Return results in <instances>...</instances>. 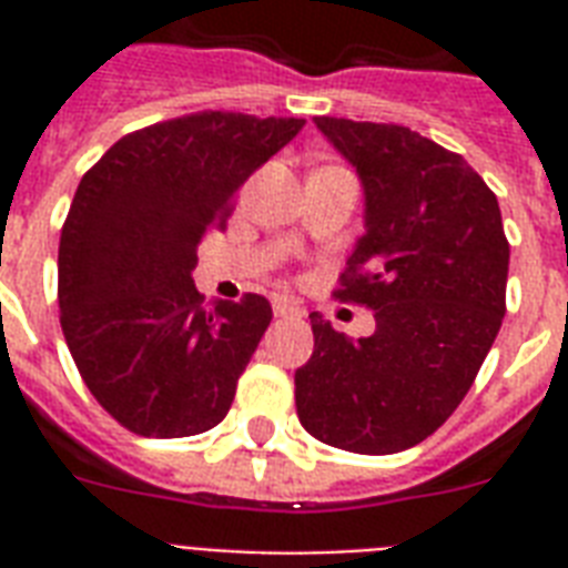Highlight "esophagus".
<instances>
[{
  "instance_id": "1",
  "label": "esophagus",
  "mask_w": 568,
  "mask_h": 568,
  "mask_svg": "<svg viewBox=\"0 0 568 568\" xmlns=\"http://www.w3.org/2000/svg\"><path fill=\"white\" fill-rule=\"evenodd\" d=\"M274 315L276 318H301L303 310L292 301H274Z\"/></svg>"
}]
</instances>
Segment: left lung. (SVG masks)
Returning a JSON list of instances; mask_svg holds the SVG:
<instances>
[{"instance_id":"left-lung-1","label":"left lung","mask_w":568,"mask_h":568,"mask_svg":"<svg viewBox=\"0 0 568 568\" xmlns=\"http://www.w3.org/2000/svg\"><path fill=\"white\" fill-rule=\"evenodd\" d=\"M363 185L365 232L338 297L374 310L372 336L312 312L294 372L297 418L333 448L397 454L445 424L504 321L510 244L498 200L463 155L406 126L315 118Z\"/></svg>"}]
</instances>
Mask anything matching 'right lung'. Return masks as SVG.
<instances>
[{
  "label": "right lung",
  "mask_w": 568,
  "mask_h": 568,
  "mask_svg": "<svg viewBox=\"0 0 568 568\" xmlns=\"http://www.w3.org/2000/svg\"><path fill=\"white\" fill-rule=\"evenodd\" d=\"M301 126L200 111L120 138L79 182L58 247L61 329L84 386L138 436H194L230 413L271 303H203L196 244Z\"/></svg>",
  "instance_id": "right-lung-1"
}]
</instances>
